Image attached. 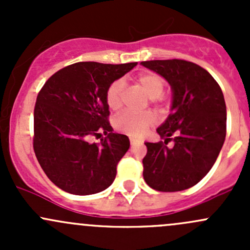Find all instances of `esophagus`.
Returning a JSON list of instances; mask_svg holds the SVG:
<instances>
[{
  "label": "esophagus",
  "instance_id": "34e87169",
  "mask_svg": "<svg viewBox=\"0 0 250 250\" xmlns=\"http://www.w3.org/2000/svg\"><path fill=\"white\" fill-rule=\"evenodd\" d=\"M130 145L132 146H134V145H137V144H139V140H137V139H134V138H130Z\"/></svg>",
  "mask_w": 250,
  "mask_h": 250
}]
</instances>
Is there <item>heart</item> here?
Segmentation results:
<instances>
[{
	"instance_id": "heart-1",
	"label": "heart",
	"mask_w": 250,
	"mask_h": 250,
	"mask_svg": "<svg viewBox=\"0 0 250 250\" xmlns=\"http://www.w3.org/2000/svg\"><path fill=\"white\" fill-rule=\"evenodd\" d=\"M141 89L150 97L151 102L158 100L165 90V81L157 74L146 72L137 78ZM123 93H125V81L116 80L109 85L106 90V104L111 110H118L122 106ZM155 123V116L150 111L137 113L132 111H125L115 120L116 129L129 134L132 137H140Z\"/></svg>"
}]
</instances>
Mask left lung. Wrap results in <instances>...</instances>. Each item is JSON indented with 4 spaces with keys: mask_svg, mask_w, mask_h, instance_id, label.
<instances>
[{
    "mask_svg": "<svg viewBox=\"0 0 250 250\" xmlns=\"http://www.w3.org/2000/svg\"><path fill=\"white\" fill-rule=\"evenodd\" d=\"M140 64L165 78L172 89L170 113L157 128L165 143H145L144 179L153 190L163 192L192 188L211 169L225 141L223 90L207 70L191 62L150 60ZM172 139L174 145L168 148Z\"/></svg>",
    "mask_w": 250,
    "mask_h": 250,
    "instance_id": "1",
    "label": "left lung"
}]
</instances>
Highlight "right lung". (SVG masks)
<instances>
[{"instance_id": "add662e5", "label": "right lung", "mask_w": 250, "mask_h": 250, "mask_svg": "<svg viewBox=\"0 0 250 250\" xmlns=\"http://www.w3.org/2000/svg\"><path fill=\"white\" fill-rule=\"evenodd\" d=\"M138 62H81L55 72L39 93L34 112V150L53 184L72 195L104 191L129 148L127 135L113 133L106 90ZM104 131L100 144L92 135Z\"/></svg>"}]
</instances>
